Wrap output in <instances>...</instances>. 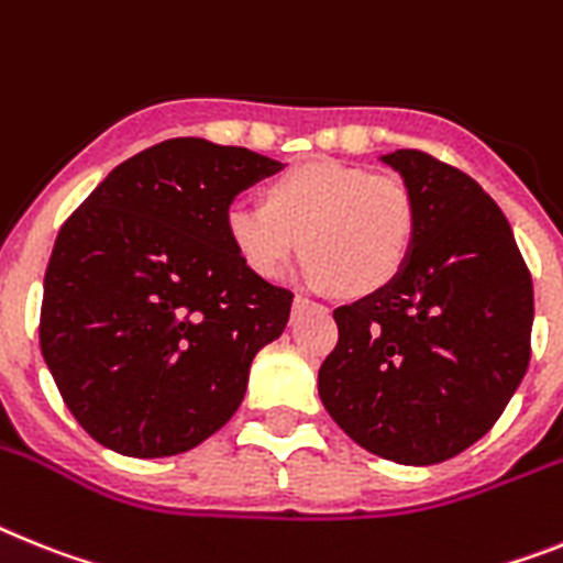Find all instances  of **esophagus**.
Segmentation results:
<instances>
[{"mask_svg": "<svg viewBox=\"0 0 563 563\" xmlns=\"http://www.w3.org/2000/svg\"><path fill=\"white\" fill-rule=\"evenodd\" d=\"M306 309H323V306L314 303V300H309V297L297 295L295 297V314H300V311H306Z\"/></svg>", "mask_w": 563, "mask_h": 563, "instance_id": "esophagus-1", "label": "esophagus"}]
</instances>
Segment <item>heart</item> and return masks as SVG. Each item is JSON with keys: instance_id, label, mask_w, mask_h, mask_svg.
<instances>
[{"instance_id": "b5f03b06", "label": "heart", "mask_w": 563, "mask_h": 563, "mask_svg": "<svg viewBox=\"0 0 563 563\" xmlns=\"http://www.w3.org/2000/svg\"><path fill=\"white\" fill-rule=\"evenodd\" d=\"M225 231L238 257L266 280L283 277L306 249L311 283L369 295L404 272L418 206L398 174L314 159L274 179L266 202H231Z\"/></svg>"}]
</instances>
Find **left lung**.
<instances>
[{
  "label": "left lung",
  "mask_w": 563,
  "mask_h": 563,
  "mask_svg": "<svg viewBox=\"0 0 563 563\" xmlns=\"http://www.w3.org/2000/svg\"><path fill=\"white\" fill-rule=\"evenodd\" d=\"M380 159L412 188V254L389 286L334 309L338 346L318 391L363 450L429 466L481 441L521 386L532 277L475 179L423 151Z\"/></svg>",
  "instance_id": "left-lung-1"
}]
</instances>
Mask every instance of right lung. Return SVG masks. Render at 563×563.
I'll list each match as a JSON object with an SVG mask.
<instances>
[{"mask_svg": "<svg viewBox=\"0 0 563 563\" xmlns=\"http://www.w3.org/2000/svg\"><path fill=\"white\" fill-rule=\"evenodd\" d=\"M283 163L177 136L117 165L65 220L40 346L70 415L129 457L194 450L243 404L291 291L238 257L225 211Z\"/></svg>", "mask_w": 563, "mask_h": 563, "instance_id": "1", "label": "right lung"}]
</instances>
